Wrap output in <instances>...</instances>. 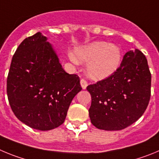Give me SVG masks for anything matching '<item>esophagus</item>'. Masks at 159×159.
Listing matches in <instances>:
<instances>
[{
    "label": "esophagus",
    "instance_id": "esophagus-1",
    "mask_svg": "<svg viewBox=\"0 0 159 159\" xmlns=\"http://www.w3.org/2000/svg\"><path fill=\"white\" fill-rule=\"evenodd\" d=\"M80 83H81V88H82L83 89H85L87 87V85H88V82H87L85 79H83L82 78V79H81V81H80Z\"/></svg>",
    "mask_w": 159,
    "mask_h": 159
}]
</instances>
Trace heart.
Listing matches in <instances>:
<instances>
[{
  "instance_id": "heart-1",
  "label": "heart",
  "mask_w": 159,
  "mask_h": 159,
  "mask_svg": "<svg viewBox=\"0 0 159 159\" xmlns=\"http://www.w3.org/2000/svg\"><path fill=\"white\" fill-rule=\"evenodd\" d=\"M79 62H88L87 71L91 78L103 79L110 76L119 68L122 60V52L118 46L103 41H96L83 46L76 51ZM73 62L77 59L70 55Z\"/></svg>"
}]
</instances>
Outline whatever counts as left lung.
<instances>
[{"label":"left lung","instance_id":"left-lung-1","mask_svg":"<svg viewBox=\"0 0 159 159\" xmlns=\"http://www.w3.org/2000/svg\"><path fill=\"white\" fill-rule=\"evenodd\" d=\"M151 74L139 50L124 55L118 69L107 78L87 86L92 98L89 114L98 129L119 131L138 120L151 98Z\"/></svg>","mask_w":159,"mask_h":159}]
</instances>
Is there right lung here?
Instances as JSON below:
<instances>
[{"instance_id":"right-lung-1","label":"right lung","mask_w":159,"mask_h":159,"mask_svg":"<svg viewBox=\"0 0 159 159\" xmlns=\"http://www.w3.org/2000/svg\"><path fill=\"white\" fill-rule=\"evenodd\" d=\"M47 39L40 32L25 39L13 55L7 78L13 113L40 131L63 124L73 98L81 90L79 77L62 69Z\"/></svg>"}]
</instances>
